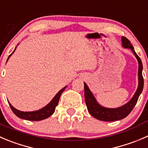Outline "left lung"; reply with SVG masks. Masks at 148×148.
<instances>
[{
	"mask_svg": "<svg viewBox=\"0 0 148 148\" xmlns=\"http://www.w3.org/2000/svg\"><path fill=\"white\" fill-rule=\"evenodd\" d=\"M122 46L125 48H130L134 53V56L137 58L139 64L138 69V78H139V85L135 94L134 95L132 98L124 106H121L117 108H106L102 107L96 101L95 98L93 96L92 93L89 90L88 87L84 83V98H85L86 106L87 107L89 113L98 120L104 121H114L121 120L127 117L129 114L131 113L132 109L134 108V106L138 100L139 96L141 94L144 85V80L143 77V64L140 57L137 56L134 51V48L131 44L130 41L125 37H122Z\"/></svg>",
	"mask_w": 148,
	"mask_h": 148,
	"instance_id": "1",
	"label": "left lung"
}]
</instances>
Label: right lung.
<instances>
[{
    "label": "right lung",
    "instance_id": "add662e5",
    "mask_svg": "<svg viewBox=\"0 0 148 148\" xmlns=\"http://www.w3.org/2000/svg\"><path fill=\"white\" fill-rule=\"evenodd\" d=\"M15 50H14V51H13L12 53L8 56L7 61H8V58H10V56L14 53ZM66 87H64V88L61 89V90L56 95V96L53 97V99L51 100V103H50L49 104H48L46 106L42 108L40 110H36V111H32V112H24V111H20V110H17L15 108L13 107L9 102H8V103H9L10 107H11V110H12V111L14 112V114H15L16 116H18V118L29 120V121H41V120H43L48 118V117L51 116L53 114L54 111H55L56 107L57 106L58 101H59L60 97H61L62 92L66 89Z\"/></svg>",
    "mask_w": 148,
    "mask_h": 148
}]
</instances>
